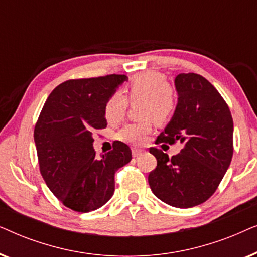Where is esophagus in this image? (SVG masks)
I'll return each mask as SVG.
<instances>
[{"instance_id":"esophagus-1","label":"esophagus","mask_w":257,"mask_h":257,"mask_svg":"<svg viewBox=\"0 0 257 257\" xmlns=\"http://www.w3.org/2000/svg\"><path fill=\"white\" fill-rule=\"evenodd\" d=\"M143 153V150H139V149H132V156L135 157V158H137V157H139L140 154Z\"/></svg>"}]
</instances>
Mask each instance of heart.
Instances as JSON below:
<instances>
[{"label": "heart", "instance_id": "1", "mask_svg": "<svg viewBox=\"0 0 257 257\" xmlns=\"http://www.w3.org/2000/svg\"><path fill=\"white\" fill-rule=\"evenodd\" d=\"M126 97L137 104V113L142 119L126 124L119 130L115 138L130 144H142L152 131V120L158 125L165 124L173 117L177 108L174 91L159 72H143L137 75L125 89ZM127 100L121 92H113L104 106V114L108 124H118L124 117Z\"/></svg>", "mask_w": 257, "mask_h": 257}]
</instances>
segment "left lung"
I'll list each match as a JSON object with an SVG mask.
<instances>
[{
  "instance_id": "1",
  "label": "left lung",
  "mask_w": 257,
  "mask_h": 257,
  "mask_svg": "<svg viewBox=\"0 0 257 257\" xmlns=\"http://www.w3.org/2000/svg\"><path fill=\"white\" fill-rule=\"evenodd\" d=\"M178 105L157 144L180 142V153L168 158L151 147L157 167L149 174L153 194L167 205L191 208L214 194L233 158V118L215 87L198 73L175 77Z\"/></svg>"
}]
</instances>
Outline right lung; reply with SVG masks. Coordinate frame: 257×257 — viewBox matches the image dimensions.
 <instances>
[{
	"label": "right lung",
	"instance_id": "right-lung-1",
	"mask_svg": "<svg viewBox=\"0 0 257 257\" xmlns=\"http://www.w3.org/2000/svg\"><path fill=\"white\" fill-rule=\"evenodd\" d=\"M125 75L70 79L49 94L35 126L40 171L54 195L68 208L87 213L114 193V173L132 159L121 142L96 157L93 132L107 122L104 106Z\"/></svg>",
	"mask_w": 257,
	"mask_h": 257
}]
</instances>
